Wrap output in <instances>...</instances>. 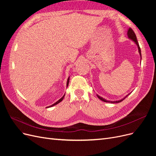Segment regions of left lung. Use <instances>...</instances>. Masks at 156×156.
Instances as JSON below:
<instances>
[{"instance_id": "obj_1", "label": "left lung", "mask_w": 156, "mask_h": 156, "mask_svg": "<svg viewBox=\"0 0 156 156\" xmlns=\"http://www.w3.org/2000/svg\"><path fill=\"white\" fill-rule=\"evenodd\" d=\"M127 36H128V37L129 39H131V40H133L135 43L136 44V45H137V47H138V49H139V54H140V58L142 57V56H141V51H140V47H139V43H138V41H137V40H136V35H135V32H134V31L132 30V29H131V28H129V29H128V31H127ZM129 95V94H128ZM128 95H127L124 98H123L122 99V100H119V101H107V100H105L104 98H101V97H100V96H98V98L100 99V100H101V101H105V102H108V103H119V102H121L122 101H123L124 99L128 96Z\"/></svg>"}]
</instances>
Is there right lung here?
Segmentation results:
<instances>
[{
	"mask_svg": "<svg viewBox=\"0 0 156 156\" xmlns=\"http://www.w3.org/2000/svg\"><path fill=\"white\" fill-rule=\"evenodd\" d=\"M69 78H68V81H67V87L68 86V84H69ZM64 96H65V94H64V96H63L62 98H61L60 99V100H59L58 101H56V103H55L54 104H53V105H51V106H49V107H53V106H54V105H56V104H58V103H60V101H62V100H63L64 98Z\"/></svg>",
	"mask_w": 156,
	"mask_h": 156,
	"instance_id": "1",
	"label": "right lung"
}]
</instances>
